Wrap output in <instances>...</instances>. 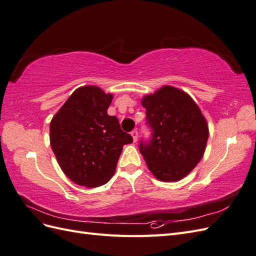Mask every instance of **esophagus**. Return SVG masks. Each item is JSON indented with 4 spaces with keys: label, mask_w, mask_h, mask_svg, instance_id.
<instances>
[{
    "label": "esophagus",
    "mask_w": 256,
    "mask_h": 256,
    "mask_svg": "<svg viewBox=\"0 0 256 256\" xmlns=\"http://www.w3.org/2000/svg\"><path fill=\"white\" fill-rule=\"evenodd\" d=\"M131 136H132V138H134V142H136L138 140V131L134 129L131 131Z\"/></svg>",
    "instance_id": "1"
}]
</instances>
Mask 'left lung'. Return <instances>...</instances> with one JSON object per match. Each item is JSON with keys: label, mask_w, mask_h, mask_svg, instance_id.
Listing matches in <instances>:
<instances>
[{"label": "left lung", "mask_w": 256, "mask_h": 256, "mask_svg": "<svg viewBox=\"0 0 256 256\" xmlns=\"http://www.w3.org/2000/svg\"><path fill=\"white\" fill-rule=\"evenodd\" d=\"M150 138L138 150L150 171L162 182H177L202 159L208 126L200 110L184 92L164 86L142 99Z\"/></svg>", "instance_id": "obj_1"}]
</instances>
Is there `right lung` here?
Segmentation results:
<instances>
[{
  "mask_svg": "<svg viewBox=\"0 0 256 256\" xmlns=\"http://www.w3.org/2000/svg\"><path fill=\"white\" fill-rule=\"evenodd\" d=\"M113 96L96 86L76 90L50 124V143L69 180L95 188L110 180L122 146L132 136L108 115Z\"/></svg>",
  "mask_w": 256,
  "mask_h": 256,
  "instance_id": "1",
  "label": "right lung"
}]
</instances>
